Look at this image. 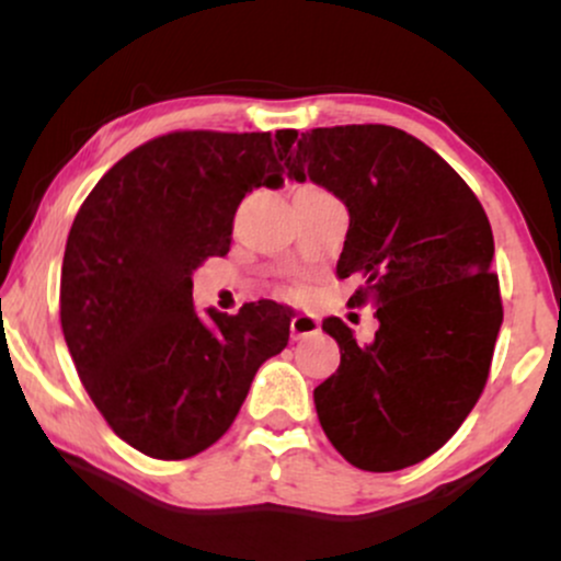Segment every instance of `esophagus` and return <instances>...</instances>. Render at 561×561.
<instances>
[{
	"label": "esophagus",
	"mask_w": 561,
	"mask_h": 561,
	"mask_svg": "<svg viewBox=\"0 0 561 561\" xmlns=\"http://www.w3.org/2000/svg\"><path fill=\"white\" fill-rule=\"evenodd\" d=\"M289 332H293V340L308 337V334H317L319 332V319L313 313H295L289 319Z\"/></svg>",
	"instance_id": "esophagus-1"
}]
</instances>
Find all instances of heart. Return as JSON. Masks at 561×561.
Listing matches in <instances>:
<instances>
[{
  "label": "heart",
  "mask_w": 561,
  "mask_h": 561,
  "mask_svg": "<svg viewBox=\"0 0 561 561\" xmlns=\"http://www.w3.org/2000/svg\"><path fill=\"white\" fill-rule=\"evenodd\" d=\"M279 293L285 295V298H300L302 287H300V285H282Z\"/></svg>",
  "instance_id": "heart-1"
}]
</instances>
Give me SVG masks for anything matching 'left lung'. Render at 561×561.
<instances>
[{"label": "left lung", "mask_w": 561, "mask_h": 561, "mask_svg": "<svg viewBox=\"0 0 561 561\" xmlns=\"http://www.w3.org/2000/svg\"><path fill=\"white\" fill-rule=\"evenodd\" d=\"M287 176L345 203L351 227L337 276H358L351 306L377 308L358 343L343 319L321 330L340 366L313 390L327 437L353 467L396 472L446 446L491 371L501 308L493 231L480 199L450 165L382 124L276 131Z\"/></svg>", "instance_id": "left-lung-1"}]
</instances>
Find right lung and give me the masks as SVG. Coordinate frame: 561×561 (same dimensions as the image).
Wrapping results in <instances>:
<instances>
[{"label":"right lung","mask_w":561,"mask_h":561,"mask_svg":"<svg viewBox=\"0 0 561 561\" xmlns=\"http://www.w3.org/2000/svg\"><path fill=\"white\" fill-rule=\"evenodd\" d=\"M272 134L171 131L121 158L83 199L60 276V324L96 411L163 461L210 448L259 366L285 351L274 300L199 319L192 272L227 255L248 192L282 186Z\"/></svg>","instance_id":"1"}]
</instances>
